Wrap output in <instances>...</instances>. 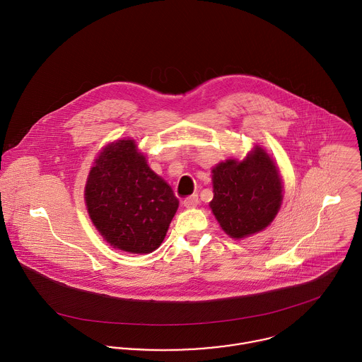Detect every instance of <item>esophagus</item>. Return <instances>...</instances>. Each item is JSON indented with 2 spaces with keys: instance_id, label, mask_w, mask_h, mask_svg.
Segmentation results:
<instances>
[{
  "instance_id": "34e87169",
  "label": "esophagus",
  "mask_w": 362,
  "mask_h": 362,
  "mask_svg": "<svg viewBox=\"0 0 362 362\" xmlns=\"http://www.w3.org/2000/svg\"><path fill=\"white\" fill-rule=\"evenodd\" d=\"M199 205V198L198 195H191L188 198L184 199V206L188 207V209H192V207H197Z\"/></svg>"
}]
</instances>
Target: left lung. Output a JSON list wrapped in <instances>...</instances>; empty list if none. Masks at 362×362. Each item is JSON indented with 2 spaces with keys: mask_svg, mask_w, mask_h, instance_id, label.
I'll return each mask as SVG.
<instances>
[{
  "mask_svg": "<svg viewBox=\"0 0 362 362\" xmlns=\"http://www.w3.org/2000/svg\"><path fill=\"white\" fill-rule=\"evenodd\" d=\"M209 204L220 227L231 238H245L266 228L283 201V182L274 161L255 146L243 161L228 158L211 170Z\"/></svg>",
  "mask_w": 362,
  "mask_h": 362,
  "instance_id": "8db88e82",
  "label": "left lung"
}]
</instances>
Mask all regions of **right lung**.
I'll list each match as a JSON object with an SVG mask.
<instances>
[{
    "mask_svg": "<svg viewBox=\"0 0 362 362\" xmlns=\"http://www.w3.org/2000/svg\"><path fill=\"white\" fill-rule=\"evenodd\" d=\"M85 201L104 240L131 254L157 250L178 209L171 187L148 165L134 139L104 146L88 175Z\"/></svg>",
    "mask_w": 362,
    "mask_h": 362,
    "instance_id": "add662e5",
    "label": "right lung"
}]
</instances>
